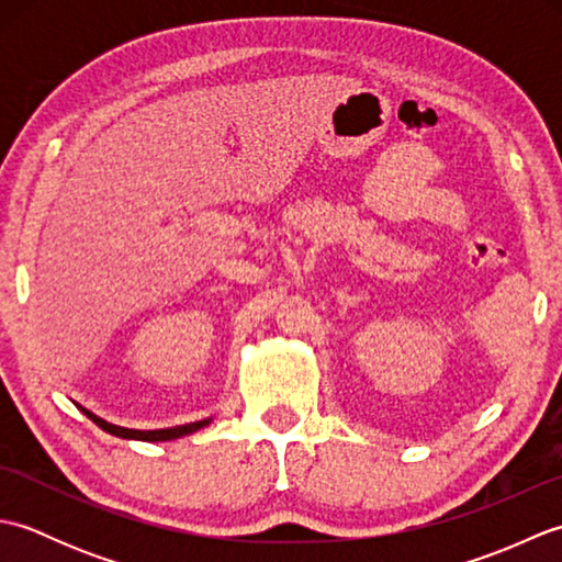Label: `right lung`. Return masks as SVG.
<instances>
[{"label":"right lung","instance_id":"1","mask_svg":"<svg viewBox=\"0 0 562 562\" xmlns=\"http://www.w3.org/2000/svg\"><path fill=\"white\" fill-rule=\"evenodd\" d=\"M83 411V408H81ZM87 417H91L93 423H97L101 429H105L109 435H115V437H123V439H142V441H169V439H178L183 435H190V432H198L200 427L210 425V417L207 420H200V423H190V425H178V427H166V429H127V427H117V425H111L101 420V417H97L89 411Z\"/></svg>","mask_w":562,"mask_h":562}]
</instances>
